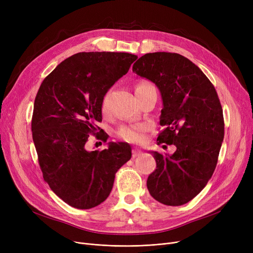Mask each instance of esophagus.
<instances>
[{"instance_id": "esophagus-1", "label": "esophagus", "mask_w": 253, "mask_h": 253, "mask_svg": "<svg viewBox=\"0 0 253 253\" xmlns=\"http://www.w3.org/2000/svg\"><path fill=\"white\" fill-rule=\"evenodd\" d=\"M140 155H142V151H140L138 149H133V150H132V157H133V158H136V157H138Z\"/></svg>"}]
</instances>
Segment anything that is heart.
<instances>
[{"mask_svg": "<svg viewBox=\"0 0 253 253\" xmlns=\"http://www.w3.org/2000/svg\"><path fill=\"white\" fill-rule=\"evenodd\" d=\"M150 88H154V86L148 81H139L135 86V92H141ZM106 110V98L102 101V111ZM148 129V126L144 124H137L131 126H123L119 129L118 135L122 139L128 142H141L143 140V132Z\"/></svg>", "mask_w": 253, "mask_h": 253, "instance_id": "b5f03b06", "label": "heart"}]
</instances>
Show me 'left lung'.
Masks as SVG:
<instances>
[{
  "mask_svg": "<svg viewBox=\"0 0 253 253\" xmlns=\"http://www.w3.org/2000/svg\"><path fill=\"white\" fill-rule=\"evenodd\" d=\"M132 71L160 90L164 130L157 142L176 148L172 155L152 152L157 168L148 177V190L164 205H183L205 188L217 164L224 122L216 90L195 63L177 53H147Z\"/></svg>",
  "mask_w": 253,
  "mask_h": 253,
  "instance_id": "8db88e82",
  "label": "left lung"
}]
</instances>
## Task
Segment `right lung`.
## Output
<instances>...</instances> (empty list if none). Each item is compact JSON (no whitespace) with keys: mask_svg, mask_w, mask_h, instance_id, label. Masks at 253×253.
Masks as SVG:
<instances>
[{"mask_svg":"<svg viewBox=\"0 0 253 253\" xmlns=\"http://www.w3.org/2000/svg\"><path fill=\"white\" fill-rule=\"evenodd\" d=\"M137 56L124 52H80L60 62L39 88L32 119L33 140L44 180L66 204L90 209L109 197L116 172L131 158L125 142L86 150L98 134L105 93ZM97 136V135H96ZM106 141L108 135L101 133Z\"/></svg>","mask_w":253,"mask_h":253,"instance_id":"right-lung-1","label":"right lung"}]
</instances>
